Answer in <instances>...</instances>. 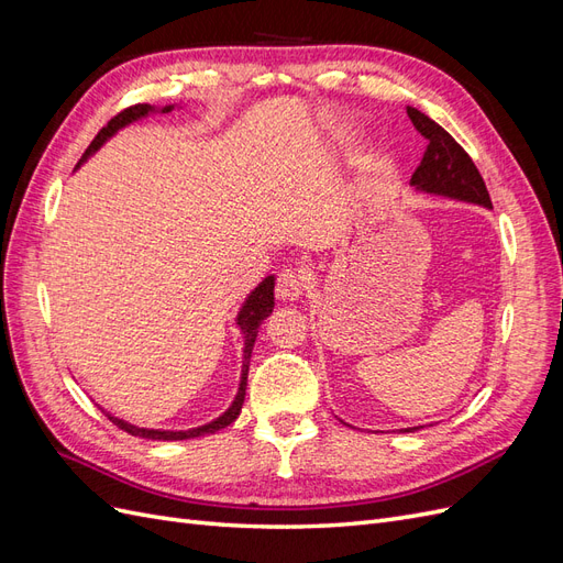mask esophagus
Instances as JSON below:
<instances>
[{
	"instance_id": "obj_1",
	"label": "esophagus",
	"mask_w": 563,
	"mask_h": 563,
	"mask_svg": "<svg viewBox=\"0 0 563 563\" xmlns=\"http://www.w3.org/2000/svg\"><path fill=\"white\" fill-rule=\"evenodd\" d=\"M305 291V277L298 269H284L277 279V298L284 302H296Z\"/></svg>"
}]
</instances>
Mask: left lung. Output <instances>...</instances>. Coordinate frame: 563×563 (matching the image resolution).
Segmentation results:
<instances>
[{
  "instance_id": "1",
  "label": "left lung",
  "mask_w": 563,
  "mask_h": 563,
  "mask_svg": "<svg viewBox=\"0 0 563 563\" xmlns=\"http://www.w3.org/2000/svg\"><path fill=\"white\" fill-rule=\"evenodd\" d=\"M406 112L411 117L413 126L428 139V150H424L422 162L411 176L413 190L493 209L486 183L482 174L476 172L467 152L424 112L411 106L406 108ZM420 428H404L401 432H418Z\"/></svg>"
}]
</instances>
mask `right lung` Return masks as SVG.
Listing matches in <instances>:
<instances>
[{
  "label": "right lung",
  "mask_w": 563,
  "mask_h": 563,
  "mask_svg": "<svg viewBox=\"0 0 563 563\" xmlns=\"http://www.w3.org/2000/svg\"><path fill=\"white\" fill-rule=\"evenodd\" d=\"M176 108H180V106H164V108H155V106H147V103H143V106H133V108H129V110H124V112H119L114 119H110V124L100 131L96 139H93V143L89 145V150L84 152V157H81V162L77 164V168L84 164V162H89V157H93L96 152L103 147L110 139H114V135L122 131V129H126V126H131V124H135V122H141V119H145V117H150V114H168V112H174ZM272 310H275V275H269V277H265L258 286L253 288V291L244 298V302H242V308H240V312H236V327H240V331H242V335H244V354H242V376H240V387H236V395H234V401L225 408V413H220L218 418H213L211 422H207V424H199V428H190V430H155V428H139V424H133V422H126V420H122V418H117V416H112V413H108L106 408V416L117 424L119 430H124V432H129L131 437H139V439H155V441H180V439H195V437H203V434H213V432H218V430H223V428H228V424H232L236 418H240V413H242V406H244V397H246V380H249V362H251V352H253V345H255V338H258V329H261V323H263V319H267L269 314H272Z\"/></svg>",
  "instance_id": "right-lung-1"
}]
</instances>
